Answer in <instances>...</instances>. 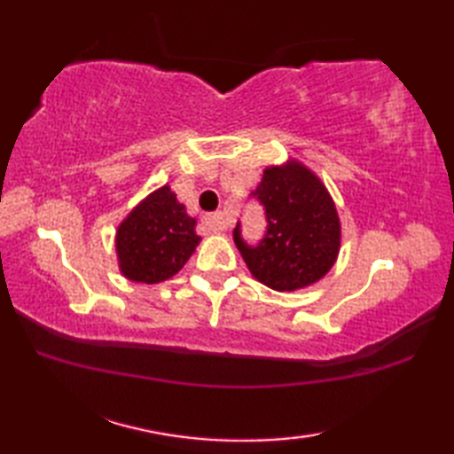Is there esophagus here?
<instances>
[{"label":"esophagus","instance_id":"34e87169","mask_svg":"<svg viewBox=\"0 0 454 454\" xmlns=\"http://www.w3.org/2000/svg\"><path fill=\"white\" fill-rule=\"evenodd\" d=\"M202 224H205L210 232H224V230L230 226V218L224 215V212H212V215L205 216Z\"/></svg>","mask_w":454,"mask_h":454}]
</instances>
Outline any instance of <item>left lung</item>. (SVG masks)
I'll return each mask as SVG.
<instances>
[{"instance_id": "8db88e82", "label": "left lung", "mask_w": 454, "mask_h": 454, "mask_svg": "<svg viewBox=\"0 0 454 454\" xmlns=\"http://www.w3.org/2000/svg\"><path fill=\"white\" fill-rule=\"evenodd\" d=\"M255 199L265 212V234L247 244L242 222L234 228V242L249 271L275 291H296L330 271L340 252V218L322 181L296 161L267 168Z\"/></svg>"}]
</instances>
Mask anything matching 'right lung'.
<instances>
[{
	"label": "right lung",
	"instance_id": "obj_1",
	"mask_svg": "<svg viewBox=\"0 0 454 454\" xmlns=\"http://www.w3.org/2000/svg\"><path fill=\"white\" fill-rule=\"evenodd\" d=\"M195 224L168 185L152 192L119 226L117 254L122 275L153 285L179 273L200 242Z\"/></svg>",
	"mask_w": 454,
	"mask_h": 454
}]
</instances>
